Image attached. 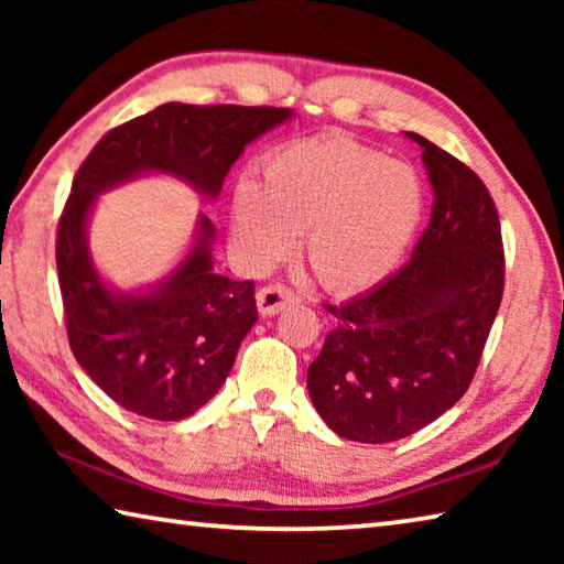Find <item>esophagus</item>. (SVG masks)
I'll return each instance as SVG.
<instances>
[{"mask_svg": "<svg viewBox=\"0 0 564 564\" xmlns=\"http://www.w3.org/2000/svg\"><path fill=\"white\" fill-rule=\"evenodd\" d=\"M293 303H299L295 293L281 283H271L256 293V305H259L261 316H279L281 311H285Z\"/></svg>", "mask_w": 564, "mask_h": 564, "instance_id": "obj_1", "label": "esophagus"}]
</instances>
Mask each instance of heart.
I'll list each match as a JSON object with an SVG mask.
<instances>
[{
	"instance_id": "heart-1",
	"label": "heart",
	"mask_w": 564,
	"mask_h": 564,
	"mask_svg": "<svg viewBox=\"0 0 564 564\" xmlns=\"http://www.w3.org/2000/svg\"><path fill=\"white\" fill-rule=\"evenodd\" d=\"M425 212L413 169L346 137L301 139L265 159L261 184L238 181L234 241L246 259L271 263L303 231V256L336 293L386 281L403 261Z\"/></svg>"
}]
</instances>
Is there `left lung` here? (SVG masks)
Wrapping results in <instances>:
<instances>
[{"instance_id":"8db88e82","label":"left lung","mask_w":564,"mask_h":564,"mask_svg":"<svg viewBox=\"0 0 564 564\" xmlns=\"http://www.w3.org/2000/svg\"><path fill=\"white\" fill-rule=\"evenodd\" d=\"M431 224L410 263L373 291L326 305L336 318L308 368V395L333 433L393 443L465 395L498 316L505 256L498 208L480 176L420 133Z\"/></svg>"}]
</instances>
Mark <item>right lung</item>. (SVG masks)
I'll list each match as a JSON object with an SVG mask.
<instances>
[{
	"instance_id": "1",
	"label": "right lung",
	"mask_w": 564,
	"mask_h": 564,
	"mask_svg": "<svg viewBox=\"0 0 564 564\" xmlns=\"http://www.w3.org/2000/svg\"><path fill=\"white\" fill-rule=\"evenodd\" d=\"M293 117L275 107L161 104L111 129L72 184L56 234V271L69 346L113 403L151 420H184L231 373L238 346L259 321L253 281L214 271L212 218L198 214L191 251L149 289L119 291L89 251V216L99 194L166 174L216 202L243 149Z\"/></svg>"
}]
</instances>
